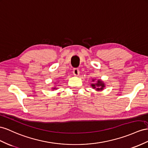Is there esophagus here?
Segmentation results:
<instances>
[{
    "instance_id": "1",
    "label": "esophagus",
    "mask_w": 148,
    "mask_h": 148,
    "mask_svg": "<svg viewBox=\"0 0 148 148\" xmlns=\"http://www.w3.org/2000/svg\"><path fill=\"white\" fill-rule=\"evenodd\" d=\"M73 74L74 75H76V76L79 75V69H78V68H74V69H73Z\"/></svg>"
}]
</instances>
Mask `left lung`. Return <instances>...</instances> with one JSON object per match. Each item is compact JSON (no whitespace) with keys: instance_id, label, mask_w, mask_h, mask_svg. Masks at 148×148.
Returning a JSON list of instances; mask_svg holds the SVG:
<instances>
[{"instance_id":"obj_1","label":"left lung","mask_w":148,"mask_h":148,"mask_svg":"<svg viewBox=\"0 0 148 148\" xmlns=\"http://www.w3.org/2000/svg\"><path fill=\"white\" fill-rule=\"evenodd\" d=\"M91 86L93 88H96V87H97V88H98V87H99L100 88H96V90H102L103 89V88L104 87V84L101 81H97V83H96V84H92Z\"/></svg>"}]
</instances>
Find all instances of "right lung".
I'll use <instances>...</instances> for the list:
<instances>
[{"mask_svg":"<svg viewBox=\"0 0 148 148\" xmlns=\"http://www.w3.org/2000/svg\"><path fill=\"white\" fill-rule=\"evenodd\" d=\"M54 89H55V88H54Z\"/></svg>","mask_w":148,"mask_h":148,"instance_id":"obj_1","label":"right lung"}]
</instances>
